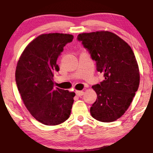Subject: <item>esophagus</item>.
Returning a JSON list of instances; mask_svg holds the SVG:
<instances>
[{
    "label": "esophagus",
    "instance_id": "esophagus-1",
    "mask_svg": "<svg viewBox=\"0 0 153 153\" xmlns=\"http://www.w3.org/2000/svg\"><path fill=\"white\" fill-rule=\"evenodd\" d=\"M76 94L77 96H82L84 94L83 91H76Z\"/></svg>",
    "mask_w": 153,
    "mask_h": 153
}]
</instances>
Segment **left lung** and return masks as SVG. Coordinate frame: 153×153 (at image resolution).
<instances>
[{
	"instance_id": "1",
	"label": "left lung",
	"mask_w": 153,
	"mask_h": 153,
	"mask_svg": "<svg viewBox=\"0 0 153 153\" xmlns=\"http://www.w3.org/2000/svg\"><path fill=\"white\" fill-rule=\"evenodd\" d=\"M77 39L105 78L92 86L97 98L90 108L91 117L101 122L119 119L132 102L140 80L132 48L117 34L107 31L79 34Z\"/></svg>"
}]
</instances>
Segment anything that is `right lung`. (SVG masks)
Returning <instances> with one entry per match:
<instances>
[{"mask_svg":"<svg viewBox=\"0 0 153 153\" xmlns=\"http://www.w3.org/2000/svg\"><path fill=\"white\" fill-rule=\"evenodd\" d=\"M74 36L49 33L39 36L25 48L18 63L16 83L25 107L42 123L55 126L69 118L74 92L54 88L57 59Z\"/></svg>","mask_w":153,"mask_h":153,"instance_id":"right-lung-1","label":"right lung"}]
</instances>
